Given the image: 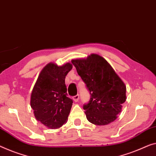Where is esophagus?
Instances as JSON below:
<instances>
[{"mask_svg": "<svg viewBox=\"0 0 156 156\" xmlns=\"http://www.w3.org/2000/svg\"><path fill=\"white\" fill-rule=\"evenodd\" d=\"M73 99L75 102H77L79 99V94H76V95H75V96H73Z\"/></svg>", "mask_w": 156, "mask_h": 156, "instance_id": "esophagus-1", "label": "esophagus"}]
</instances>
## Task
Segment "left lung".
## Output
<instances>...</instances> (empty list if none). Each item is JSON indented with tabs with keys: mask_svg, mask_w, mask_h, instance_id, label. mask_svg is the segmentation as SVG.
I'll list each match as a JSON object with an SVG mask.
<instances>
[{
	"mask_svg": "<svg viewBox=\"0 0 156 156\" xmlns=\"http://www.w3.org/2000/svg\"><path fill=\"white\" fill-rule=\"evenodd\" d=\"M72 64L89 90L90 99L83 105L88 121L105 125L114 121L126 100V87L107 61L92 54Z\"/></svg>",
	"mask_w": 156,
	"mask_h": 156,
	"instance_id": "1",
	"label": "left lung"
}]
</instances>
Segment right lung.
<instances>
[{"label": "right lung", "instance_id": "1", "mask_svg": "<svg viewBox=\"0 0 156 156\" xmlns=\"http://www.w3.org/2000/svg\"><path fill=\"white\" fill-rule=\"evenodd\" d=\"M71 69L70 63L62 66L47 64L32 90L31 106L35 117L48 128H59L68 119L73 100L67 97L65 78Z\"/></svg>", "mask_w": 156, "mask_h": 156}]
</instances>
